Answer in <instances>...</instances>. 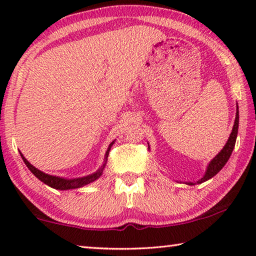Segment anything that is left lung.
<instances>
[{
	"label": "left lung",
	"mask_w": 256,
	"mask_h": 256,
	"mask_svg": "<svg viewBox=\"0 0 256 256\" xmlns=\"http://www.w3.org/2000/svg\"><path fill=\"white\" fill-rule=\"evenodd\" d=\"M238 123H240V114H238V110H237L235 124H234L232 134L228 138L226 146H224V149L220 151L218 154H216V157L212 159V162L209 164V166H208L206 175L203 176V178L198 180V183H203V182L210 180L211 177H214L216 174H218V172L222 170V167L224 166V164H226V162H228V159H229V157H230V154L232 152L234 146H235V144H236V138H237V133H238Z\"/></svg>",
	"instance_id": "1"
}]
</instances>
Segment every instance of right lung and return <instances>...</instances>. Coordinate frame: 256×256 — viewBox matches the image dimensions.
I'll use <instances>...</instances> for the list:
<instances>
[{"label":"right lung","instance_id":"right-lung-1","mask_svg":"<svg viewBox=\"0 0 256 256\" xmlns=\"http://www.w3.org/2000/svg\"><path fill=\"white\" fill-rule=\"evenodd\" d=\"M112 144H114V142H112L110 146V148H108L107 152H106V157H105L106 160H107L108 154H110V146H112ZM21 157H22L24 162L26 164V166L29 168V170L32 172V174L36 176L38 180H40L42 183H45L46 185H48V186H50V188H56V190L78 188H81V186H84L86 184L92 183V182L96 180L98 177L102 176V170H104V167H105V164H104L100 170H97L92 175H88V176H86V177H81V178H76V180H66V178H62V177H56V176H52V175H48V174H45V172H42L40 170H37V168H34L32 164H29L28 160L26 159L22 154H21Z\"/></svg>","mask_w":256,"mask_h":256}]
</instances>
